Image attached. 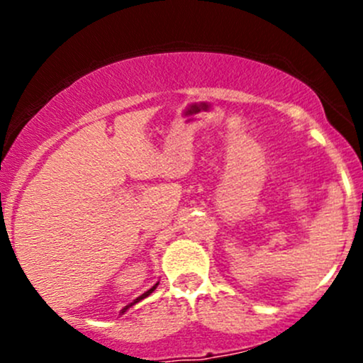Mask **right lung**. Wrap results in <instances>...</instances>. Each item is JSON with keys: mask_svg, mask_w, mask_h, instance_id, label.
Wrapping results in <instances>:
<instances>
[{"mask_svg": "<svg viewBox=\"0 0 363 363\" xmlns=\"http://www.w3.org/2000/svg\"><path fill=\"white\" fill-rule=\"evenodd\" d=\"M156 286H158V283H156V284H155V286H152V288H151V290H147V291H145V294H142L140 296H138V298H135V300H133V302H131V303H130V306H126V307H124V309H123V311H121V313H126V309H130V307H131V306H135V303H137V302H140V300H142V298H145V296H149V295H151V294H152V291H155V290H156Z\"/></svg>", "mask_w": 363, "mask_h": 363, "instance_id": "1", "label": "right lung"}]
</instances>
